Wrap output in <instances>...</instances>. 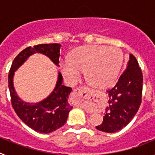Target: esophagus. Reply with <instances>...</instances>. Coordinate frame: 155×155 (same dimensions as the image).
Wrapping results in <instances>:
<instances>
[{
    "label": "esophagus",
    "instance_id": "obj_1",
    "mask_svg": "<svg viewBox=\"0 0 155 155\" xmlns=\"http://www.w3.org/2000/svg\"><path fill=\"white\" fill-rule=\"evenodd\" d=\"M82 92H83V91H82V87H78V88L74 90L73 97L74 98L75 102H78L79 105H84L86 104L85 98H84V97H83V95H82Z\"/></svg>",
    "mask_w": 155,
    "mask_h": 155
}]
</instances>
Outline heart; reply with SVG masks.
I'll use <instances>...</instances> for the list:
<instances>
[{
	"label": "heart",
	"instance_id": "1",
	"mask_svg": "<svg viewBox=\"0 0 155 155\" xmlns=\"http://www.w3.org/2000/svg\"><path fill=\"white\" fill-rule=\"evenodd\" d=\"M123 63L119 49L99 45L81 46L73 52L69 61L61 63V71L71 83H75L85 71L94 87L104 88L113 84Z\"/></svg>",
	"mask_w": 155,
	"mask_h": 155
}]
</instances>
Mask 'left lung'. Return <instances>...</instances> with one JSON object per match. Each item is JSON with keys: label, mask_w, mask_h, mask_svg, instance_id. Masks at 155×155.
Segmentation results:
<instances>
[{"label": "left lung", "mask_w": 155, "mask_h": 155, "mask_svg": "<svg viewBox=\"0 0 155 155\" xmlns=\"http://www.w3.org/2000/svg\"><path fill=\"white\" fill-rule=\"evenodd\" d=\"M143 74L136 57L130 54L125 71L112 88L107 90L109 105L103 122L96 129L115 133L125 127L137 113L141 104Z\"/></svg>", "instance_id": "left-lung-1"}]
</instances>
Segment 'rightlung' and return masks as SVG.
Masks as SVG:
<instances>
[{"mask_svg": "<svg viewBox=\"0 0 155 155\" xmlns=\"http://www.w3.org/2000/svg\"><path fill=\"white\" fill-rule=\"evenodd\" d=\"M60 49L61 44L58 43L39 44L32 47L28 46L20 52L15 58L8 74V87L14 110L28 127L42 134H49L55 131L65 124L69 112L73 108L68 102L72 88L63 85L62 75L59 74L56 87L50 96L38 103H27L18 97L14 89V72L29 56L35 53L47 56L58 66Z\"/></svg>", "mask_w": 155, "mask_h": 155, "instance_id": "right-lung-1", "label": "right lung"}]
</instances>
